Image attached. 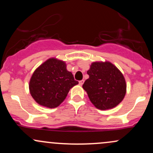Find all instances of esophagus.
<instances>
[{"label":"esophagus","instance_id":"1","mask_svg":"<svg viewBox=\"0 0 153 153\" xmlns=\"http://www.w3.org/2000/svg\"><path fill=\"white\" fill-rule=\"evenodd\" d=\"M83 83H84V80H80V81H79V85H82Z\"/></svg>","mask_w":153,"mask_h":153}]
</instances>
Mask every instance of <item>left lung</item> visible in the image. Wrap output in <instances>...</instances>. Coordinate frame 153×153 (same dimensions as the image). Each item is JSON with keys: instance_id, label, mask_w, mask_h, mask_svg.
<instances>
[{"instance_id": "left-lung-1", "label": "left lung", "mask_w": 153, "mask_h": 153, "mask_svg": "<svg viewBox=\"0 0 153 153\" xmlns=\"http://www.w3.org/2000/svg\"><path fill=\"white\" fill-rule=\"evenodd\" d=\"M89 78L82 85L91 103L101 110L114 108L127 92L125 78L111 62H94L87 71Z\"/></svg>"}]
</instances>
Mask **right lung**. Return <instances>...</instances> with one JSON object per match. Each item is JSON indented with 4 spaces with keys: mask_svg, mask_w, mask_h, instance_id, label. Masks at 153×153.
<instances>
[{
    "mask_svg": "<svg viewBox=\"0 0 153 153\" xmlns=\"http://www.w3.org/2000/svg\"><path fill=\"white\" fill-rule=\"evenodd\" d=\"M66 63L50 58L35 70L29 81V92L38 104L56 108L62 103L73 86L78 85Z\"/></svg>",
    "mask_w": 153,
    "mask_h": 153,
    "instance_id": "right-lung-1",
    "label": "right lung"
}]
</instances>
